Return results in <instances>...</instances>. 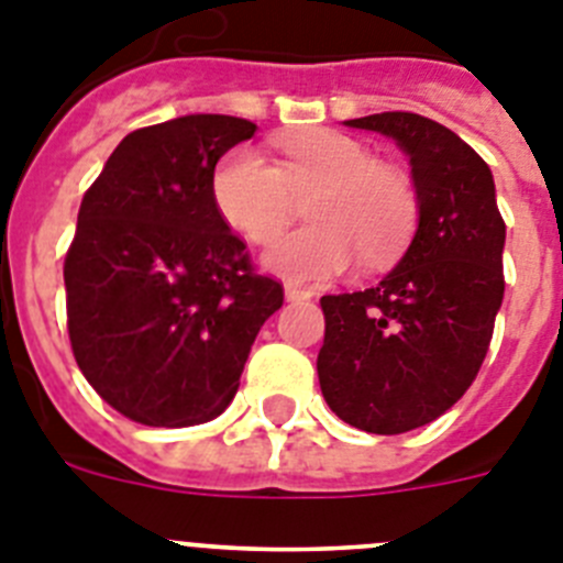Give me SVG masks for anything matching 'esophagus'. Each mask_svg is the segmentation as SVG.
Wrapping results in <instances>:
<instances>
[{
    "label": "esophagus",
    "instance_id": "obj_1",
    "mask_svg": "<svg viewBox=\"0 0 563 563\" xmlns=\"http://www.w3.org/2000/svg\"><path fill=\"white\" fill-rule=\"evenodd\" d=\"M285 298L287 301H310L312 298V290H305V287H296V285H285Z\"/></svg>",
    "mask_w": 563,
    "mask_h": 563
}]
</instances>
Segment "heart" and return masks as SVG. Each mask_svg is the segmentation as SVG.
<instances>
[{"label": "heart", "instance_id": "obj_1", "mask_svg": "<svg viewBox=\"0 0 563 563\" xmlns=\"http://www.w3.org/2000/svg\"><path fill=\"white\" fill-rule=\"evenodd\" d=\"M276 163L253 146L228 152L213 168L211 194L222 220L251 242H271L287 225L296 194L312 197L316 225L276 239L262 265L298 285L327 282L366 253L372 265L395 258L417 225L409 177L380 166L369 146L350 134L316 129L287 137Z\"/></svg>", "mask_w": 563, "mask_h": 563}]
</instances>
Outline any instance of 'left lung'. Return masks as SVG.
I'll return each instance as SVG.
<instances>
[{
  "instance_id": "obj_1",
  "label": "left lung",
  "mask_w": 563,
  "mask_h": 563,
  "mask_svg": "<svg viewBox=\"0 0 563 563\" xmlns=\"http://www.w3.org/2000/svg\"><path fill=\"white\" fill-rule=\"evenodd\" d=\"M343 126L386 134L406 152L417 228L375 287L321 298L318 383L343 422L402 434L445 415L485 361L505 298V222L487 163L442 123L380 112Z\"/></svg>"
}]
</instances>
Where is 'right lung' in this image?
<instances>
[{"label":"right lung","instance_id":"1","mask_svg":"<svg viewBox=\"0 0 563 563\" xmlns=\"http://www.w3.org/2000/svg\"><path fill=\"white\" fill-rule=\"evenodd\" d=\"M253 132L233 114L137 129L84 194L64 262L69 343L89 386L129 420L186 429L220 417L285 301L213 206V168Z\"/></svg>","mask_w":563,"mask_h":563}]
</instances>
